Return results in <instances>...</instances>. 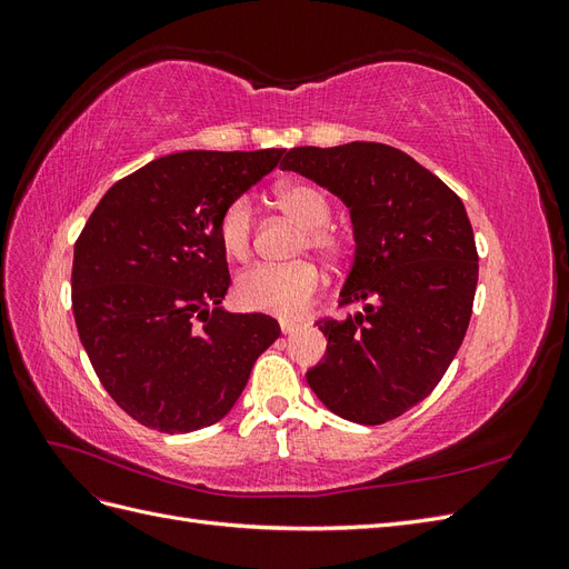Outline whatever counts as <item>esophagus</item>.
Here are the masks:
<instances>
[{
  "label": "esophagus",
  "instance_id": "34e87169",
  "mask_svg": "<svg viewBox=\"0 0 569 569\" xmlns=\"http://www.w3.org/2000/svg\"><path fill=\"white\" fill-rule=\"evenodd\" d=\"M299 330V325L297 322H291V320H280V332L282 335H291V332H297Z\"/></svg>",
  "mask_w": 569,
  "mask_h": 569
}]
</instances>
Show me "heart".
Wrapping results in <instances>:
<instances>
[{"label": "heart", "mask_w": 569, "mask_h": 569, "mask_svg": "<svg viewBox=\"0 0 569 569\" xmlns=\"http://www.w3.org/2000/svg\"><path fill=\"white\" fill-rule=\"evenodd\" d=\"M278 203L287 216L303 226L299 251H316L325 261L337 263L347 253V237L335 226V203L322 187L313 182H287L278 189ZM256 209L247 194L226 203L216 222L222 253L232 261H247L253 249ZM322 274L313 261L287 266L261 263L237 274L234 301L247 311L295 318L320 295Z\"/></svg>", "instance_id": "heart-1"}]
</instances>
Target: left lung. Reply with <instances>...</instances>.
I'll use <instances>...</instances> for the list:
<instances>
[{"label":"left lung","mask_w":569,"mask_h":569,"mask_svg":"<svg viewBox=\"0 0 569 569\" xmlns=\"http://www.w3.org/2000/svg\"><path fill=\"white\" fill-rule=\"evenodd\" d=\"M284 170L311 178L349 206L353 266L339 308L320 318L327 356L306 372L339 418L382 425L427 399L468 332L479 274L460 197L401 149L380 142L295 147Z\"/></svg>","instance_id":"left-lung-1"}]
</instances>
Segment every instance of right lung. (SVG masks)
Returning <instances> with one entry per match:
<instances>
[{
    "label": "right lung",
    "mask_w": 569,
    "mask_h": 569,
    "mask_svg": "<svg viewBox=\"0 0 569 569\" xmlns=\"http://www.w3.org/2000/svg\"><path fill=\"white\" fill-rule=\"evenodd\" d=\"M284 149L182 151L118 180L73 249L78 335L111 399L166 435L226 418L280 325L218 308L230 287L216 222Z\"/></svg>",
    "instance_id": "obj_1"
}]
</instances>
